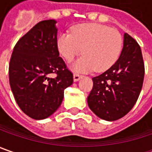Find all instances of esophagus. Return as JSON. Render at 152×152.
<instances>
[{"label": "esophagus", "mask_w": 152, "mask_h": 152, "mask_svg": "<svg viewBox=\"0 0 152 152\" xmlns=\"http://www.w3.org/2000/svg\"><path fill=\"white\" fill-rule=\"evenodd\" d=\"M81 77H82V76L79 75V74H77V73H74V75H73V78H74V81H75V82L79 81Z\"/></svg>", "instance_id": "esophagus-1"}]
</instances>
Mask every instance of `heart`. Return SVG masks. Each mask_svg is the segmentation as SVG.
Masks as SVG:
<instances>
[{
	"mask_svg": "<svg viewBox=\"0 0 152 152\" xmlns=\"http://www.w3.org/2000/svg\"><path fill=\"white\" fill-rule=\"evenodd\" d=\"M61 56L71 61L83 51L84 54L73 64L78 71H104L116 62L122 48V37L115 29L99 23H80L57 39Z\"/></svg>",
	"mask_w": 152,
	"mask_h": 152,
	"instance_id": "heart-1",
	"label": "heart"
}]
</instances>
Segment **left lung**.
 <instances>
[{"mask_svg":"<svg viewBox=\"0 0 152 152\" xmlns=\"http://www.w3.org/2000/svg\"><path fill=\"white\" fill-rule=\"evenodd\" d=\"M145 76V64L140 45L124 34L122 53L109 69L93 77L94 86L88 104L96 115L115 121L127 115L140 96Z\"/></svg>","mask_w":152,"mask_h":152,"instance_id":"8db88e82","label":"left lung"}]
</instances>
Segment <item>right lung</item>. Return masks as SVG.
<instances>
[{
	"mask_svg": "<svg viewBox=\"0 0 152 152\" xmlns=\"http://www.w3.org/2000/svg\"><path fill=\"white\" fill-rule=\"evenodd\" d=\"M56 21L37 23L16 43L9 63V83L19 108L30 117H48L60 106L73 74L57 47ZM55 74V77H50Z\"/></svg>",
	"mask_w": 152,
	"mask_h": 152,
	"instance_id": "add662e5",
	"label": "right lung"
}]
</instances>
